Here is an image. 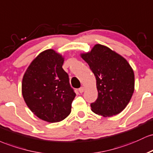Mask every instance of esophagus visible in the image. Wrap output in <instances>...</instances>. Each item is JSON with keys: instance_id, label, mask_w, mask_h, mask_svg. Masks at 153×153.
Wrapping results in <instances>:
<instances>
[{"instance_id": "esophagus-1", "label": "esophagus", "mask_w": 153, "mask_h": 153, "mask_svg": "<svg viewBox=\"0 0 153 153\" xmlns=\"http://www.w3.org/2000/svg\"><path fill=\"white\" fill-rule=\"evenodd\" d=\"M84 91H85V87H81L79 89V92L80 93H82Z\"/></svg>"}]
</instances>
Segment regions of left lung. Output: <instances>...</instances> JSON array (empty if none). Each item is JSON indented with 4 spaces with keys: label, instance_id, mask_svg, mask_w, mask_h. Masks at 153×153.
Listing matches in <instances>:
<instances>
[{
    "label": "left lung",
    "instance_id": "left-lung-1",
    "mask_svg": "<svg viewBox=\"0 0 153 153\" xmlns=\"http://www.w3.org/2000/svg\"><path fill=\"white\" fill-rule=\"evenodd\" d=\"M81 56L96 79L98 96L90 104L92 111L104 117L121 113L134 90V74L129 63L119 54L100 44Z\"/></svg>",
    "mask_w": 153,
    "mask_h": 153
}]
</instances>
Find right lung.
Returning a JSON list of instances; mask_svg holds the SVG:
<instances>
[{
  "label": "right lung",
  "instance_id": "1",
  "mask_svg": "<svg viewBox=\"0 0 153 153\" xmlns=\"http://www.w3.org/2000/svg\"><path fill=\"white\" fill-rule=\"evenodd\" d=\"M64 58L52 49L40 53L23 76L22 95L26 104L39 118L59 122L71 113L76 94L68 74L63 69Z\"/></svg>",
  "mask_w": 153,
  "mask_h": 153
}]
</instances>
